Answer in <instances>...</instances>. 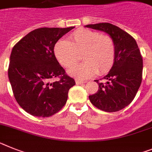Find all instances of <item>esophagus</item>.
Here are the masks:
<instances>
[{
  "label": "esophagus",
  "mask_w": 152,
  "mask_h": 152,
  "mask_svg": "<svg viewBox=\"0 0 152 152\" xmlns=\"http://www.w3.org/2000/svg\"><path fill=\"white\" fill-rule=\"evenodd\" d=\"M75 82H76V84H77V85H82V84H85V83H86L87 81H81V80H76V81H75Z\"/></svg>",
  "instance_id": "esophagus-1"
}]
</instances>
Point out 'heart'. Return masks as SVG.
I'll return each instance as SVG.
<instances>
[{
	"instance_id": "b5f03b06",
	"label": "heart",
	"mask_w": 152,
	"mask_h": 152,
	"mask_svg": "<svg viewBox=\"0 0 152 152\" xmlns=\"http://www.w3.org/2000/svg\"><path fill=\"white\" fill-rule=\"evenodd\" d=\"M72 41L61 40L54 46V54L61 65L70 67L79 60L82 53L85 62L73 67L69 74L80 79H86L98 73H107L113 67L116 57L115 41L110 36L88 29L75 31Z\"/></svg>"
}]
</instances>
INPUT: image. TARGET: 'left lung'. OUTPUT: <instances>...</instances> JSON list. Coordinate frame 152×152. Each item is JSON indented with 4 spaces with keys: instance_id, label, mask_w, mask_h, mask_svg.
Returning <instances> with one entry per match:
<instances>
[{
    "instance_id": "1",
    "label": "left lung",
    "mask_w": 152,
    "mask_h": 152,
    "mask_svg": "<svg viewBox=\"0 0 152 152\" xmlns=\"http://www.w3.org/2000/svg\"><path fill=\"white\" fill-rule=\"evenodd\" d=\"M85 28L107 34L115 41L116 57L113 67L98 84L97 93L89 95L90 102L107 112L120 111L135 97L142 79L143 60L138 46L130 34L109 23L88 24Z\"/></svg>"
}]
</instances>
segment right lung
<instances>
[{"label": "right lung", "mask_w": 152, "mask_h": 152, "mask_svg": "<svg viewBox=\"0 0 152 152\" xmlns=\"http://www.w3.org/2000/svg\"><path fill=\"white\" fill-rule=\"evenodd\" d=\"M75 27L34 30L14 45L8 77L14 98L30 115L50 117L64 106L68 91L75 85L54 53L57 41ZM59 77L58 82L50 81Z\"/></svg>", "instance_id": "right-lung-1"}]
</instances>
